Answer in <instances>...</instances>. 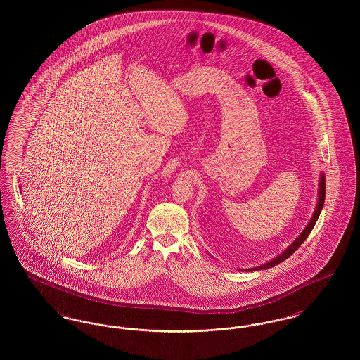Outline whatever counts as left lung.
I'll use <instances>...</instances> for the list:
<instances>
[{
    "instance_id": "left-lung-1",
    "label": "left lung",
    "mask_w": 360,
    "mask_h": 360,
    "mask_svg": "<svg viewBox=\"0 0 360 360\" xmlns=\"http://www.w3.org/2000/svg\"><path fill=\"white\" fill-rule=\"evenodd\" d=\"M319 186H320V188H319V201H317L316 210H314V213H313V217L310 219V221H309L308 225H307V228L302 231V233H301L297 239L294 240L290 245H289L281 255H278V257H274L273 260H270V262H267V263H264V264H260V266L254 267V269H247V271H250V270H251V271H255V270H266V269L274 267L276 264H279L281 262L286 260L288 257L292 255V252H295V250L307 240L309 233L311 232V229H313V226H314V224L317 221L320 213H321V209H323L324 201H326V175H324L323 172H321V176H320V184H319Z\"/></svg>"
}]
</instances>
